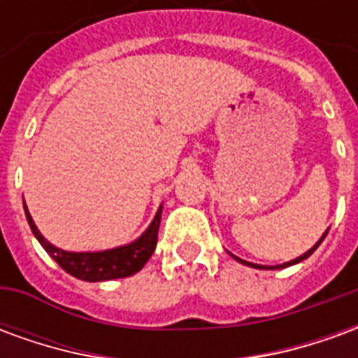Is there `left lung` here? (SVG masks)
<instances>
[{"mask_svg": "<svg viewBox=\"0 0 358 358\" xmlns=\"http://www.w3.org/2000/svg\"><path fill=\"white\" fill-rule=\"evenodd\" d=\"M326 234H328V232H326ZM326 234H324L322 238H320V241H318V243H316L315 248H313V249H308V251H307V253H305V255L297 257V259H295V261H289V263L282 264V266H289V264H295V263H299V261H305V259H307V257H310V255H313V253H315V249L318 248V245H320V243H322V240H324V238H326ZM232 257H234V255H232ZM234 259H236V261H240V263L248 264V266H253V268H270V266H259V264L248 263V261H241V259H238V257H234ZM282 266H272V268H282Z\"/></svg>", "mask_w": 358, "mask_h": 358, "instance_id": "left-lung-1", "label": "left lung"}]
</instances>
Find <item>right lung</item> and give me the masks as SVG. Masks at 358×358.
I'll return each mask as SVG.
<instances>
[{
  "label": "right lung",
  "mask_w": 358,
  "mask_h": 358,
  "mask_svg": "<svg viewBox=\"0 0 358 358\" xmlns=\"http://www.w3.org/2000/svg\"><path fill=\"white\" fill-rule=\"evenodd\" d=\"M24 213H27V220L32 232L42 243V248L50 253L51 259L71 276L80 278L86 282H103V280L132 276L138 270L143 268V264L148 263L149 257L155 251L157 234L161 224V209H159L145 234L134 243H128L124 248L109 249V251H99V253H69L63 249L53 248L50 241L43 238L40 230L36 228L27 205H24Z\"/></svg>",
  "instance_id": "add662e5"
}]
</instances>
